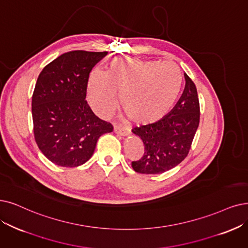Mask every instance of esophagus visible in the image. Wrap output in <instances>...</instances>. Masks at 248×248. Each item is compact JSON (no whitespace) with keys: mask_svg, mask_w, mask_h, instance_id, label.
Instances as JSON below:
<instances>
[{"mask_svg":"<svg viewBox=\"0 0 248 248\" xmlns=\"http://www.w3.org/2000/svg\"><path fill=\"white\" fill-rule=\"evenodd\" d=\"M114 131L120 135H127L128 133H129V129L124 126H115Z\"/></svg>","mask_w":248,"mask_h":248,"instance_id":"obj_1","label":"esophagus"}]
</instances>
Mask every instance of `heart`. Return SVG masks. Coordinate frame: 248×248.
I'll return each instance as SVG.
<instances>
[{
  "label": "heart",
  "mask_w": 248,
  "mask_h": 248,
  "mask_svg": "<svg viewBox=\"0 0 248 248\" xmlns=\"http://www.w3.org/2000/svg\"><path fill=\"white\" fill-rule=\"evenodd\" d=\"M183 76L176 64L140 59H117L104 74L93 73L88 80V98L102 117L117 107V94L131 120L153 123L170 112L182 90Z\"/></svg>",
  "instance_id": "heart-1"
}]
</instances>
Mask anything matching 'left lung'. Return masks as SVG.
<instances>
[{"instance_id": "obj_1", "label": "left lung", "mask_w": 248, "mask_h": 248, "mask_svg": "<svg viewBox=\"0 0 248 248\" xmlns=\"http://www.w3.org/2000/svg\"><path fill=\"white\" fill-rule=\"evenodd\" d=\"M184 77V92L173 110L161 120L132 129L144 145L142 156L131 162L135 172L164 173L179 165L189 153L200 124L201 108L194 82L186 73Z\"/></svg>"}]
</instances>
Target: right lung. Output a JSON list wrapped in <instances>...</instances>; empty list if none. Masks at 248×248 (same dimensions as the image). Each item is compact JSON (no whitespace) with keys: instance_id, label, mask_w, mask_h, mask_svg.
I'll use <instances>...</instances> for the list:
<instances>
[{"instance_id":"obj_1","label":"right lung","mask_w":248,"mask_h":248,"mask_svg":"<svg viewBox=\"0 0 248 248\" xmlns=\"http://www.w3.org/2000/svg\"><path fill=\"white\" fill-rule=\"evenodd\" d=\"M107 52L71 51L48 63L39 73L32 94L33 135L52 163L78 167L92 157L111 123L94 115L86 97L90 74Z\"/></svg>"}]
</instances>
